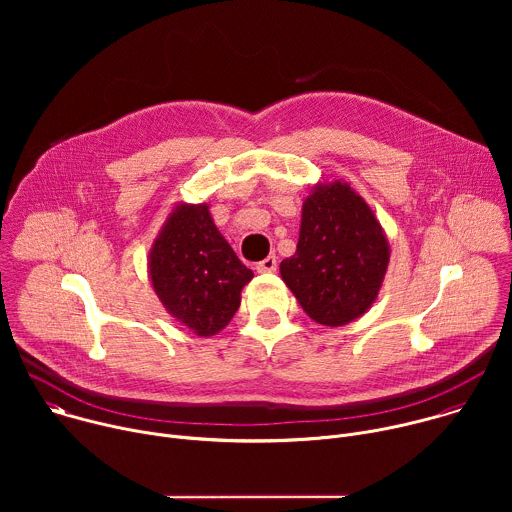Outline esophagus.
<instances>
[{
    "mask_svg": "<svg viewBox=\"0 0 512 512\" xmlns=\"http://www.w3.org/2000/svg\"><path fill=\"white\" fill-rule=\"evenodd\" d=\"M255 269H257L259 273H273V271L277 269V259H275V255H269L267 259L259 261V263L255 265Z\"/></svg>",
    "mask_w": 512,
    "mask_h": 512,
    "instance_id": "1",
    "label": "esophagus"
}]
</instances>
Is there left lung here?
Returning a JSON list of instances; mask_svg holds the SVG:
<instances>
[{
	"label": "left lung",
	"mask_w": 512,
	"mask_h": 512,
	"mask_svg": "<svg viewBox=\"0 0 512 512\" xmlns=\"http://www.w3.org/2000/svg\"><path fill=\"white\" fill-rule=\"evenodd\" d=\"M389 257L387 235L367 200L348 182L330 180L304 198L298 249L279 273L314 322L338 328L377 302Z\"/></svg>",
	"instance_id": "1"
}]
</instances>
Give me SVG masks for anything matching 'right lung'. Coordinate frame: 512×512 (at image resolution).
Segmentation results:
<instances>
[{
    "instance_id": "right-lung-1",
    "label": "right lung",
    "mask_w": 512,
    "mask_h": 512,
    "mask_svg": "<svg viewBox=\"0 0 512 512\" xmlns=\"http://www.w3.org/2000/svg\"><path fill=\"white\" fill-rule=\"evenodd\" d=\"M208 202H178L148 257V273L166 312L208 338L221 332L241 306V289L253 271L216 229Z\"/></svg>"
}]
</instances>
